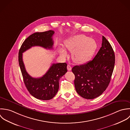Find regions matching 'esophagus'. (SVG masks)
I'll list each match as a JSON object with an SVG mask.
<instances>
[{"mask_svg":"<svg viewBox=\"0 0 130 130\" xmlns=\"http://www.w3.org/2000/svg\"><path fill=\"white\" fill-rule=\"evenodd\" d=\"M67 68V70H68V71H70V70H71V69H72V67H71V66L70 65H68Z\"/></svg>","mask_w":130,"mask_h":130,"instance_id":"esophagus-1","label":"esophagus"}]
</instances>
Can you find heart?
<instances>
[{"label":"heart","instance_id":"heart-1","mask_svg":"<svg viewBox=\"0 0 130 130\" xmlns=\"http://www.w3.org/2000/svg\"><path fill=\"white\" fill-rule=\"evenodd\" d=\"M66 50L72 52V58L73 61L78 63H84L89 61L93 55L97 48L96 42L84 35L73 36L65 42ZM60 54L63 57L67 55L65 49L61 48Z\"/></svg>","mask_w":130,"mask_h":130}]
</instances>
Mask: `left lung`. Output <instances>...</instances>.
<instances>
[{"label":"left lung","mask_w":130,"mask_h":130,"mask_svg":"<svg viewBox=\"0 0 130 130\" xmlns=\"http://www.w3.org/2000/svg\"><path fill=\"white\" fill-rule=\"evenodd\" d=\"M115 63V55L108 41L103 36L102 47L92 60L75 66L72 71L75 75V89L81 97L95 99L105 90L110 82Z\"/></svg>","instance_id":"8db88e82"}]
</instances>
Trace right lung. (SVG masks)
<instances>
[{"instance_id": "add662e5", "label": "right lung", "mask_w": 130, "mask_h": 130, "mask_svg": "<svg viewBox=\"0 0 130 130\" xmlns=\"http://www.w3.org/2000/svg\"><path fill=\"white\" fill-rule=\"evenodd\" d=\"M54 31L35 32L27 38L22 45L19 53V62L24 81L29 93L35 98L44 101L53 99L57 93L59 80L67 72V64H53L42 77L33 78L26 72L23 61V53L34 46H41L52 49L54 42L52 36Z\"/></svg>"}]
</instances>
